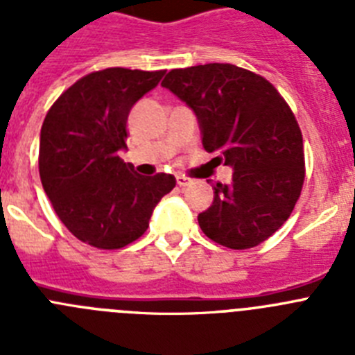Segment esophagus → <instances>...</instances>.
Listing matches in <instances>:
<instances>
[{"mask_svg":"<svg viewBox=\"0 0 355 355\" xmlns=\"http://www.w3.org/2000/svg\"><path fill=\"white\" fill-rule=\"evenodd\" d=\"M175 183L180 184L181 188L188 187V184H190V178H187L184 174H178V175H175Z\"/></svg>","mask_w":355,"mask_h":355,"instance_id":"1","label":"esophagus"}]
</instances>
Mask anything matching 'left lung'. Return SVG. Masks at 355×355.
<instances>
[{"label": "left lung", "instance_id": "left-lung-1", "mask_svg": "<svg viewBox=\"0 0 355 355\" xmlns=\"http://www.w3.org/2000/svg\"><path fill=\"white\" fill-rule=\"evenodd\" d=\"M196 112L202 146L234 168L199 225L209 240L243 250L290 218L306 178L302 131L274 85L233 64L172 69L162 81Z\"/></svg>", "mask_w": 355, "mask_h": 355}]
</instances>
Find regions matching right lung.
Here are the masks:
<instances>
[{
	"label": "right lung",
	"instance_id": "add662e5",
	"mask_svg": "<svg viewBox=\"0 0 355 355\" xmlns=\"http://www.w3.org/2000/svg\"><path fill=\"white\" fill-rule=\"evenodd\" d=\"M165 71L110 67L80 78L42 122L39 172L62 224L83 243L114 250L139 240L153 209L175 187L172 174L139 175L119 158L128 115Z\"/></svg>",
	"mask_w": 355,
	"mask_h": 355
}]
</instances>
